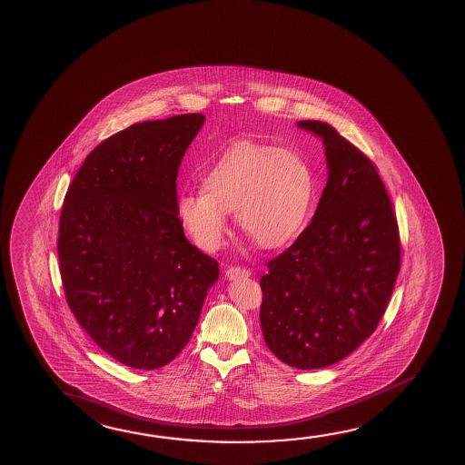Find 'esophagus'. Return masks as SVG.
I'll return each mask as SVG.
<instances>
[{"mask_svg":"<svg viewBox=\"0 0 465 465\" xmlns=\"http://www.w3.org/2000/svg\"><path fill=\"white\" fill-rule=\"evenodd\" d=\"M249 276H251V270H247L243 266H229L226 270L228 280H242V278H249Z\"/></svg>","mask_w":465,"mask_h":465,"instance_id":"1","label":"esophagus"}]
</instances>
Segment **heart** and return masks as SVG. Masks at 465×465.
Segmentation results:
<instances>
[{"label": "heart", "mask_w": 465, "mask_h": 465, "mask_svg": "<svg viewBox=\"0 0 465 465\" xmlns=\"http://www.w3.org/2000/svg\"><path fill=\"white\" fill-rule=\"evenodd\" d=\"M204 192H183L176 213L203 251L213 252L228 234V213L265 249L281 247L302 228L313 199V174L288 148L239 142L202 177Z\"/></svg>", "instance_id": "b5f03b06"}]
</instances>
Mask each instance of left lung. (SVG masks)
Wrapping results in <instances>:
<instances>
[{
  "label": "left lung",
  "instance_id": "1",
  "mask_svg": "<svg viewBox=\"0 0 465 465\" xmlns=\"http://www.w3.org/2000/svg\"><path fill=\"white\" fill-rule=\"evenodd\" d=\"M324 143L328 183L295 242L262 276L266 346L294 369L354 352L383 318L401 270L398 220L375 163L322 121H299Z\"/></svg>",
  "mask_w": 465,
  "mask_h": 465
}]
</instances>
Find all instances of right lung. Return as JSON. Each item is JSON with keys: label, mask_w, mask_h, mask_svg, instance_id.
<instances>
[{"label": "right lung", "mask_w": 465, "mask_h": 465, "mask_svg": "<svg viewBox=\"0 0 465 465\" xmlns=\"http://www.w3.org/2000/svg\"><path fill=\"white\" fill-rule=\"evenodd\" d=\"M200 113L113 134L82 163L59 216L66 302L96 346L155 370L191 340L218 262L192 245L176 213V179Z\"/></svg>", "instance_id": "1"}]
</instances>
